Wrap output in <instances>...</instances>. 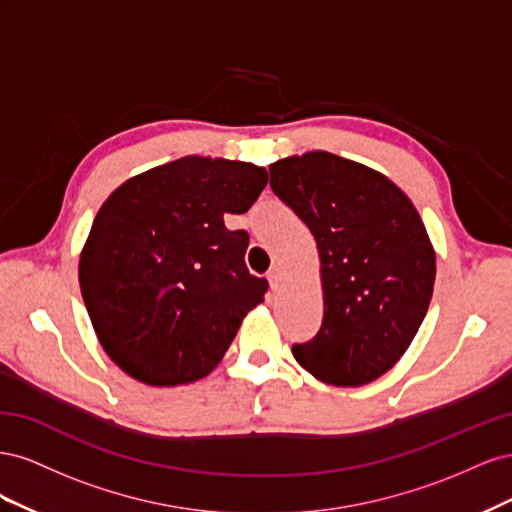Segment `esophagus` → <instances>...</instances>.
Masks as SVG:
<instances>
[{"mask_svg": "<svg viewBox=\"0 0 512 512\" xmlns=\"http://www.w3.org/2000/svg\"><path fill=\"white\" fill-rule=\"evenodd\" d=\"M267 280H269V284H271V290L280 288V282H282V271H280V267H273V269L267 273Z\"/></svg>", "mask_w": 512, "mask_h": 512, "instance_id": "obj_1", "label": "esophagus"}]
</instances>
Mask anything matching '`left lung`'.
<instances>
[{
  "label": "left lung",
  "instance_id": "1",
  "mask_svg": "<svg viewBox=\"0 0 512 512\" xmlns=\"http://www.w3.org/2000/svg\"><path fill=\"white\" fill-rule=\"evenodd\" d=\"M269 173L320 254L322 327L292 346L294 359L335 386L380 378L408 350L436 280L418 211L384 175L327 151L280 160Z\"/></svg>",
  "mask_w": 512,
  "mask_h": 512
}]
</instances>
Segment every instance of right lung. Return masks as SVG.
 I'll return each mask as SVG.
<instances>
[{
    "mask_svg": "<svg viewBox=\"0 0 512 512\" xmlns=\"http://www.w3.org/2000/svg\"><path fill=\"white\" fill-rule=\"evenodd\" d=\"M269 177L245 162L188 156L106 198L81 254L79 282L106 354L151 386L205 378L269 288L245 267L250 235L228 230Z\"/></svg>",
    "mask_w": 512,
    "mask_h": 512,
    "instance_id": "add662e5",
    "label": "right lung"
}]
</instances>
